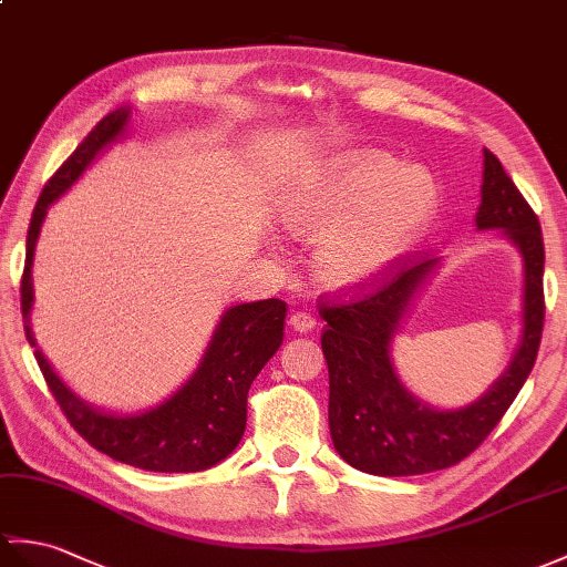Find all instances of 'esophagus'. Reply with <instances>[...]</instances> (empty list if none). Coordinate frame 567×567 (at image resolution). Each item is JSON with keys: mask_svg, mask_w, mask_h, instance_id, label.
<instances>
[{"mask_svg": "<svg viewBox=\"0 0 567 567\" xmlns=\"http://www.w3.org/2000/svg\"><path fill=\"white\" fill-rule=\"evenodd\" d=\"M289 326H292V331L297 333H311L316 328V319L307 311H297L289 316Z\"/></svg>", "mask_w": 567, "mask_h": 567, "instance_id": "34e87169", "label": "esophagus"}]
</instances>
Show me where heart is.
Here are the masks:
<instances>
[{
    "label": "heart",
    "instance_id": "1",
    "mask_svg": "<svg viewBox=\"0 0 567 567\" xmlns=\"http://www.w3.org/2000/svg\"><path fill=\"white\" fill-rule=\"evenodd\" d=\"M437 209V183L425 166H401L374 150L338 156L282 207L287 227L319 239L313 266L336 289L386 275Z\"/></svg>",
    "mask_w": 567,
    "mask_h": 567
}]
</instances>
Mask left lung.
<instances>
[{
	"label": "left lung",
	"instance_id": "8db88e82",
	"mask_svg": "<svg viewBox=\"0 0 567 567\" xmlns=\"http://www.w3.org/2000/svg\"><path fill=\"white\" fill-rule=\"evenodd\" d=\"M476 229L499 234L522 256V336L507 370L476 401L437 408L408 391L396 374L391 343L440 258L393 262L374 292L350 305H323L321 336L328 364V425L336 452L372 476H420L450 468L488 437L517 399L536 362L544 331V236L529 203L483 150Z\"/></svg>",
	"mask_w": 567,
	"mask_h": 567
}]
</instances>
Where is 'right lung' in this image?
<instances>
[{"label":"right lung","instance_id":"1","mask_svg":"<svg viewBox=\"0 0 567 567\" xmlns=\"http://www.w3.org/2000/svg\"><path fill=\"white\" fill-rule=\"evenodd\" d=\"M130 117V109L105 115L38 197L25 236V268L21 278L23 328L52 396L68 415L70 425L94 450L144 471L195 473L217 466L239 446L246 430L248 389L282 346L287 316L282 299L246 301L224 309L195 372L168 399L137 413L105 411L76 396L45 360L31 328L33 256L48 209L111 144L127 135Z\"/></svg>","mask_w":567,"mask_h":567}]
</instances>
